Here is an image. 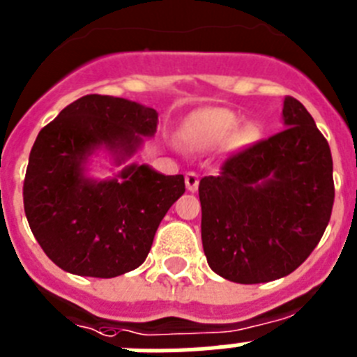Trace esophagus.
<instances>
[{
    "label": "esophagus",
    "mask_w": 357,
    "mask_h": 357,
    "mask_svg": "<svg viewBox=\"0 0 357 357\" xmlns=\"http://www.w3.org/2000/svg\"><path fill=\"white\" fill-rule=\"evenodd\" d=\"M198 182H200V178H198L197 173L193 172L185 173V188H188V191L195 193V191L198 189Z\"/></svg>",
    "instance_id": "esophagus-1"
}]
</instances>
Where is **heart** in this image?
Returning <instances> with one entry per match:
<instances>
[{
  "label": "heart",
  "instance_id": "obj_1",
  "mask_svg": "<svg viewBox=\"0 0 357 357\" xmlns=\"http://www.w3.org/2000/svg\"><path fill=\"white\" fill-rule=\"evenodd\" d=\"M182 146L191 151H206L223 139L234 150L248 148L259 139V127L252 121L239 123L238 114L220 107H204L188 116L176 132Z\"/></svg>",
  "mask_w": 357,
  "mask_h": 357
}]
</instances>
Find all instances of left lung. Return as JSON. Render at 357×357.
<instances>
[{"label":"left lung","instance_id":"1","mask_svg":"<svg viewBox=\"0 0 357 357\" xmlns=\"http://www.w3.org/2000/svg\"><path fill=\"white\" fill-rule=\"evenodd\" d=\"M284 130L229 157L198 185L211 270L238 284L286 277L314 250L331 220L333 157L298 100L284 98Z\"/></svg>","mask_w":357,"mask_h":357}]
</instances>
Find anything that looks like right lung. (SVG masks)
I'll return each instance as SVG.
<instances>
[{"label":"right lung","mask_w":357,"mask_h":357,"mask_svg":"<svg viewBox=\"0 0 357 357\" xmlns=\"http://www.w3.org/2000/svg\"><path fill=\"white\" fill-rule=\"evenodd\" d=\"M157 123L151 107L87 94L39 132L24 176V213L44 254L64 272L110 279L144 263L157 227L185 191L182 175L128 164ZM100 153L125 163L122 172L91 177Z\"/></svg>","instance_id":"right-lung-1"}]
</instances>
